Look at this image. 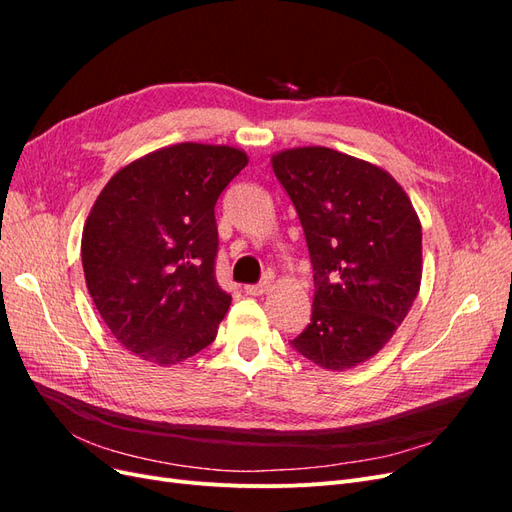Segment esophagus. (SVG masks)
Returning a JSON list of instances; mask_svg holds the SVG:
<instances>
[{
	"label": "esophagus",
	"instance_id": "34e87169",
	"mask_svg": "<svg viewBox=\"0 0 512 512\" xmlns=\"http://www.w3.org/2000/svg\"><path fill=\"white\" fill-rule=\"evenodd\" d=\"M269 282H260V284H250V286H245V292L250 294V297H260V294H265L267 290H269Z\"/></svg>",
	"mask_w": 512,
	"mask_h": 512
}]
</instances>
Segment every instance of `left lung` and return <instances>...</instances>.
Wrapping results in <instances>:
<instances>
[{"mask_svg":"<svg viewBox=\"0 0 512 512\" xmlns=\"http://www.w3.org/2000/svg\"><path fill=\"white\" fill-rule=\"evenodd\" d=\"M314 267V309L292 339L327 371L369 361L408 316L423 277L421 220L384 168L329 147L273 153Z\"/></svg>","mask_w":512,"mask_h":512,"instance_id":"1","label":"left lung"}]
</instances>
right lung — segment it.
Wrapping results in <instances>:
<instances>
[{"label": "right lung", "mask_w": 512, "mask_h": 512, "mask_svg": "<svg viewBox=\"0 0 512 512\" xmlns=\"http://www.w3.org/2000/svg\"><path fill=\"white\" fill-rule=\"evenodd\" d=\"M243 149L177 143L121 166L81 239L85 284L117 342L170 367L207 348L230 307L215 282V203L247 166Z\"/></svg>", "instance_id": "1"}]
</instances>
